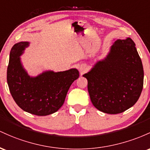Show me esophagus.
I'll return each instance as SVG.
<instances>
[{
	"instance_id": "34e87169",
	"label": "esophagus",
	"mask_w": 150,
	"mask_h": 150,
	"mask_svg": "<svg viewBox=\"0 0 150 150\" xmlns=\"http://www.w3.org/2000/svg\"><path fill=\"white\" fill-rule=\"evenodd\" d=\"M79 70H80V71L81 72V73H83V72L86 71V67L84 66V65H81V66L80 67Z\"/></svg>"
}]
</instances>
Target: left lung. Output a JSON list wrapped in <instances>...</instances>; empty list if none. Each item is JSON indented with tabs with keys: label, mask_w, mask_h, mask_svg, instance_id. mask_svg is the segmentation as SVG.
<instances>
[{
	"label": "left lung",
	"mask_w": 150,
	"mask_h": 150,
	"mask_svg": "<svg viewBox=\"0 0 150 150\" xmlns=\"http://www.w3.org/2000/svg\"><path fill=\"white\" fill-rule=\"evenodd\" d=\"M91 100L98 110L117 114L133 106L142 93V63L131 38L117 40L104 59L83 75Z\"/></svg>",
	"instance_id": "left-lung-1"
}]
</instances>
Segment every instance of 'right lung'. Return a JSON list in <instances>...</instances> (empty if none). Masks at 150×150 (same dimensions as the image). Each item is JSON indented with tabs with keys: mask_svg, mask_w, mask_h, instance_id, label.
<instances>
[{
	"mask_svg": "<svg viewBox=\"0 0 150 150\" xmlns=\"http://www.w3.org/2000/svg\"><path fill=\"white\" fill-rule=\"evenodd\" d=\"M29 46L28 42L13 45L10 53L7 81L17 105L25 111L45 116L57 112L62 106L71 85L79 76L76 69L64 71H47L30 77L23 69L20 56Z\"/></svg>",
	"mask_w": 150,
	"mask_h": 150,
	"instance_id": "1",
	"label": "right lung"
}]
</instances>
